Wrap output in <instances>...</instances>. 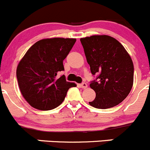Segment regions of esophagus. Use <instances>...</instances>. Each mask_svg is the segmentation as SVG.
<instances>
[{
    "label": "esophagus",
    "instance_id": "obj_1",
    "mask_svg": "<svg viewBox=\"0 0 150 150\" xmlns=\"http://www.w3.org/2000/svg\"><path fill=\"white\" fill-rule=\"evenodd\" d=\"M80 87H81V88H83V89H85V88H87V83H85V82H83V83H81V84H80Z\"/></svg>",
    "mask_w": 150,
    "mask_h": 150
}]
</instances>
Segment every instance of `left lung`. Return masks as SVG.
I'll return each instance as SVG.
<instances>
[{
	"mask_svg": "<svg viewBox=\"0 0 150 150\" xmlns=\"http://www.w3.org/2000/svg\"><path fill=\"white\" fill-rule=\"evenodd\" d=\"M92 74L96 98L89 102L96 109H109L128 96L133 84V61L123 46L109 35H92L80 39Z\"/></svg>",
	"mask_w": 150,
	"mask_h": 150,
	"instance_id": "left-lung-1",
	"label": "left lung"
}]
</instances>
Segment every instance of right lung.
Returning a JSON list of instances; mask_svg holds the SVG:
<instances>
[{"label":"right lung","mask_w":150,"mask_h":150,"mask_svg":"<svg viewBox=\"0 0 150 150\" xmlns=\"http://www.w3.org/2000/svg\"><path fill=\"white\" fill-rule=\"evenodd\" d=\"M75 38L42 39L33 44L17 69V78L22 95L28 103L39 110H51L61 104L70 87L64 75L63 60L71 50Z\"/></svg>","instance_id":"1"}]
</instances>
